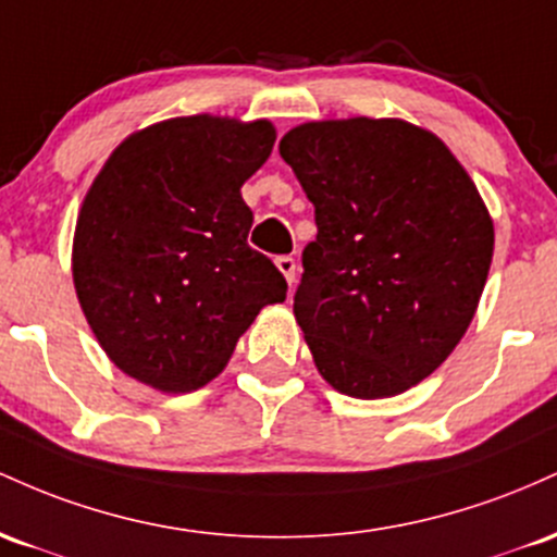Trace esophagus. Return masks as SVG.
I'll return each mask as SVG.
<instances>
[{
  "label": "esophagus",
  "mask_w": 557,
  "mask_h": 557,
  "mask_svg": "<svg viewBox=\"0 0 557 557\" xmlns=\"http://www.w3.org/2000/svg\"><path fill=\"white\" fill-rule=\"evenodd\" d=\"M276 265H278V271L284 273V278L289 281V286L295 284V273H297L295 258H292V255H281V258H276Z\"/></svg>",
  "instance_id": "34e87169"
}]
</instances>
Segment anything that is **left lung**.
<instances>
[{
	"mask_svg": "<svg viewBox=\"0 0 557 557\" xmlns=\"http://www.w3.org/2000/svg\"><path fill=\"white\" fill-rule=\"evenodd\" d=\"M315 208L295 315L321 376L360 399L434 373L463 339L495 228L453 152L405 121L305 123L278 144Z\"/></svg>",
	"mask_w": 557,
	"mask_h": 557,
	"instance_id": "obj_1",
	"label": "left lung"
}]
</instances>
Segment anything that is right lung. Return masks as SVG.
Instances as JSON below:
<instances>
[{"label": "right lung", "mask_w": 557, "mask_h": 557, "mask_svg": "<svg viewBox=\"0 0 557 557\" xmlns=\"http://www.w3.org/2000/svg\"><path fill=\"white\" fill-rule=\"evenodd\" d=\"M268 121L191 115L128 136L84 199L73 281L110 360L160 392H191L226 368L286 278L247 245L242 184L271 158Z\"/></svg>", "instance_id": "1"}]
</instances>
